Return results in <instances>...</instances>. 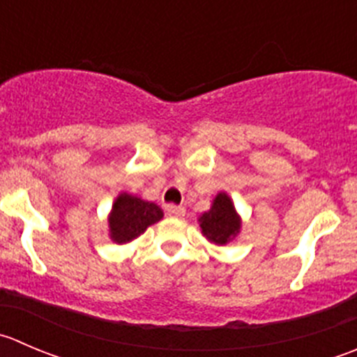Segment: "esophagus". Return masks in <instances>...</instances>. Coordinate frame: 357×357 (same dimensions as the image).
Here are the masks:
<instances>
[{
  "label": "esophagus",
  "mask_w": 357,
  "mask_h": 357,
  "mask_svg": "<svg viewBox=\"0 0 357 357\" xmlns=\"http://www.w3.org/2000/svg\"><path fill=\"white\" fill-rule=\"evenodd\" d=\"M165 211H167L169 216H174V218H183V216H185V207L174 206V204H169V206L165 207Z\"/></svg>",
  "instance_id": "1"
}]
</instances>
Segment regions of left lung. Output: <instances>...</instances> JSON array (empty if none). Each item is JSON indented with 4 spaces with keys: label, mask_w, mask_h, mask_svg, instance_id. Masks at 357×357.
<instances>
[{
    "label": "left lung",
    "mask_w": 357,
    "mask_h": 357,
    "mask_svg": "<svg viewBox=\"0 0 357 357\" xmlns=\"http://www.w3.org/2000/svg\"><path fill=\"white\" fill-rule=\"evenodd\" d=\"M200 228L209 241L216 244H227L238 234L241 220L227 193H218L213 207L200 216Z\"/></svg>",
    "instance_id": "left-lung-1"
}]
</instances>
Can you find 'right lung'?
Returning a JSON list of instances; mask_svg holds the SVG:
<instances>
[{
	"label": "right lung",
	"instance_id": "obj_1",
	"mask_svg": "<svg viewBox=\"0 0 357 357\" xmlns=\"http://www.w3.org/2000/svg\"><path fill=\"white\" fill-rule=\"evenodd\" d=\"M162 216L164 213L157 204L122 193L113 204V211L109 214L112 238L119 244L130 242L139 237L150 225L160 221Z\"/></svg>",
	"mask_w": 357,
	"mask_h": 357
}]
</instances>
